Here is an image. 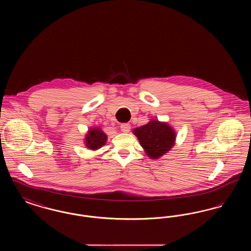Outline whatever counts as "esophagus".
<instances>
[{"mask_svg": "<svg viewBox=\"0 0 251 251\" xmlns=\"http://www.w3.org/2000/svg\"><path fill=\"white\" fill-rule=\"evenodd\" d=\"M131 129V125L129 123H122L120 125V130L123 132H128Z\"/></svg>", "mask_w": 251, "mask_h": 251, "instance_id": "34e87169", "label": "esophagus"}]
</instances>
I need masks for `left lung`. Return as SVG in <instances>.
<instances>
[{"instance_id":"8db88e82","label":"left lung","mask_w":251,"mask_h":251,"mask_svg":"<svg viewBox=\"0 0 251 251\" xmlns=\"http://www.w3.org/2000/svg\"><path fill=\"white\" fill-rule=\"evenodd\" d=\"M138 138L146 154L151 159H158L167 153L174 146L176 132L167 122L151 120L146 125L132 130Z\"/></svg>"}]
</instances>
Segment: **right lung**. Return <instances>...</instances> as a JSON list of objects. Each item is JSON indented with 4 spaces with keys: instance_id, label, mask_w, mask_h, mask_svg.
<instances>
[{
    "instance_id": "obj_1",
    "label": "right lung",
    "mask_w": 251,
    "mask_h": 251,
    "mask_svg": "<svg viewBox=\"0 0 251 251\" xmlns=\"http://www.w3.org/2000/svg\"><path fill=\"white\" fill-rule=\"evenodd\" d=\"M107 141V135L100 127L90 128L85 134L84 144L88 150L97 151L104 146Z\"/></svg>"
}]
</instances>
